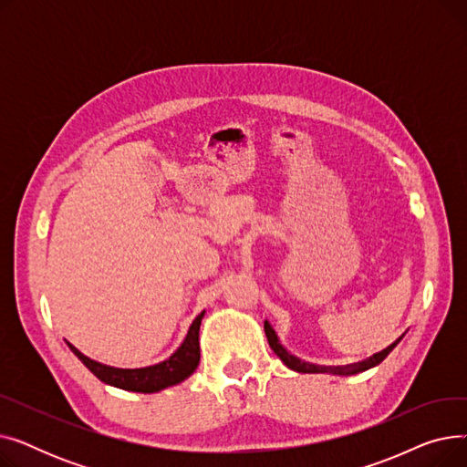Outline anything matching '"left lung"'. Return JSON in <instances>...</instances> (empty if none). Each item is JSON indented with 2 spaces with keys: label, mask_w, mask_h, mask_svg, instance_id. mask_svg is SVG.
Returning a JSON list of instances; mask_svg holds the SVG:
<instances>
[{
  "label": "left lung",
  "mask_w": 467,
  "mask_h": 467,
  "mask_svg": "<svg viewBox=\"0 0 467 467\" xmlns=\"http://www.w3.org/2000/svg\"><path fill=\"white\" fill-rule=\"evenodd\" d=\"M265 335H266L268 345H271V348L275 350V354L289 367V369L297 371V373H333V375H356V373L371 369V367L379 365L391 350H394V348L398 347V342L403 338V335H401L396 342H391V345H389L388 348H384L382 352H379V354H375V356H371V358H367V359H363V361H359V363H352V365H345V367H326V365H314V363L303 361V359L293 356L291 352H287V350L280 345V340H278L275 329L271 327V324H268V322H265Z\"/></svg>",
  "instance_id": "8db88e82"
}]
</instances>
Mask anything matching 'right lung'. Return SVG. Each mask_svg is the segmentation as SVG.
Listing matches in <instances>:
<instances>
[{
	"mask_svg": "<svg viewBox=\"0 0 467 467\" xmlns=\"http://www.w3.org/2000/svg\"><path fill=\"white\" fill-rule=\"evenodd\" d=\"M204 317V312L194 317L187 337L183 338L182 347L171 354L168 359L150 365V367H140V369H119V367H109L104 363H98L85 354H81L76 347L69 345V350L76 354L87 369L100 379L102 382L120 388V389H129V391H141V394H155V391H161L168 386H174L183 382L187 377L194 373L196 367H199L201 361V345H199V331H201V322Z\"/></svg>",
	"mask_w": 467,
	"mask_h": 467,
	"instance_id": "add662e5",
	"label": "right lung"
}]
</instances>
